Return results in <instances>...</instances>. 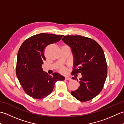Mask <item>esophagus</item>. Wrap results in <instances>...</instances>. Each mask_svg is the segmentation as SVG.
<instances>
[{
    "label": "esophagus",
    "instance_id": "obj_1",
    "mask_svg": "<svg viewBox=\"0 0 124 124\" xmlns=\"http://www.w3.org/2000/svg\"><path fill=\"white\" fill-rule=\"evenodd\" d=\"M65 80H71V79L70 77H66L65 78Z\"/></svg>",
    "mask_w": 124,
    "mask_h": 124
}]
</instances>
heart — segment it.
<instances>
[{
	"mask_svg": "<svg viewBox=\"0 0 124 124\" xmlns=\"http://www.w3.org/2000/svg\"><path fill=\"white\" fill-rule=\"evenodd\" d=\"M59 71L62 73H65L67 72V68H65V67H63V66L59 68Z\"/></svg>",
	"mask_w": 124,
	"mask_h": 124,
	"instance_id": "b5f03b06",
	"label": "heart"
}]
</instances>
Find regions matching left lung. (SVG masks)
<instances>
[{"label":"left lung","mask_w":124,"mask_h":124,"mask_svg":"<svg viewBox=\"0 0 124 124\" xmlns=\"http://www.w3.org/2000/svg\"><path fill=\"white\" fill-rule=\"evenodd\" d=\"M62 40L71 47L74 58L72 75H82L79 87L71 93L81 102L89 101L101 92L106 80L107 64L104 52L95 40L85 37L68 35Z\"/></svg>","instance_id":"left-lung-1"}]
</instances>
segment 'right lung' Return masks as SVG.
<instances>
[{"instance_id": "1", "label": "right lung", "mask_w": 124, "mask_h": 124, "mask_svg": "<svg viewBox=\"0 0 124 124\" xmlns=\"http://www.w3.org/2000/svg\"><path fill=\"white\" fill-rule=\"evenodd\" d=\"M63 36L41 33L26 39L20 47L16 74L23 90L32 98L41 99L47 96L53 90L55 82L64 80V77L56 72L49 75L41 67L46 60V47L59 41Z\"/></svg>"}]
</instances>
